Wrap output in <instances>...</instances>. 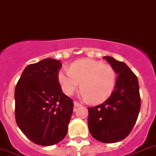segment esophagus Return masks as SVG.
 I'll use <instances>...</instances> for the list:
<instances>
[{
	"mask_svg": "<svg viewBox=\"0 0 156 156\" xmlns=\"http://www.w3.org/2000/svg\"><path fill=\"white\" fill-rule=\"evenodd\" d=\"M74 108L76 109V108H78V107H80V106H81V105H82V104H80V103L77 102V101H74ZM75 109H74V110H75Z\"/></svg>",
	"mask_w": 156,
	"mask_h": 156,
	"instance_id": "esophagus-1",
	"label": "esophagus"
}]
</instances>
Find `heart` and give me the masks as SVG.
Segmentation results:
<instances>
[{
	"mask_svg": "<svg viewBox=\"0 0 156 156\" xmlns=\"http://www.w3.org/2000/svg\"><path fill=\"white\" fill-rule=\"evenodd\" d=\"M62 89L71 95L81 84L82 96L92 104L106 101L115 86L117 73L110 64L93 59H82L71 64L70 70L62 69L58 74Z\"/></svg>",
	"mask_w": 156,
	"mask_h": 156,
	"instance_id": "obj_1",
	"label": "heart"
}]
</instances>
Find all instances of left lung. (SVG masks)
Returning <instances> with one entry per match:
<instances>
[{"mask_svg": "<svg viewBox=\"0 0 156 156\" xmlns=\"http://www.w3.org/2000/svg\"><path fill=\"white\" fill-rule=\"evenodd\" d=\"M118 74L115 89L102 104L88 108V126L92 136L103 143L125 139L134 126L140 109L137 77L124 62L104 56Z\"/></svg>", "mask_w": 156, "mask_h": 156, "instance_id": "left-lung-1", "label": "left lung"}]
</instances>
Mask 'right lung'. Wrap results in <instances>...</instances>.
<instances>
[{
	"mask_svg": "<svg viewBox=\"0 0 156 156\" xmlns=\"http://www.w3.org/2000/svg\"><path fill=\"white\" fill-rule=\"evenodd\" d=\"M61 67L52 58L28 65L16 86V123L39 145H53L67 135L74 103L62 91L58 79Z\"/></svg>",
	"mask_w": 156,
	"mask_h": 156,
	"instance_id": "right-lung-1",
	"label": "right lung"
}]
</instances>
